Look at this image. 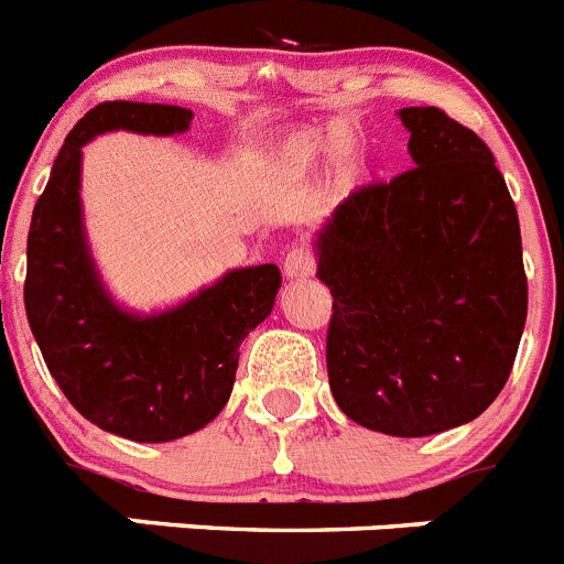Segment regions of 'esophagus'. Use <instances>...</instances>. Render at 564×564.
<instances>
[{
    "mask_svg": "<svg viewBox=\"0 0 564 564\" xmlns=\"http://www.w3.org/2000/svg\"><path fill=\"white\" fill-rule=\"evenodd\" d=\"M282 268H285L288 279H307L313 276V271H316V257H313L311 248L296 246L293 251H288L285 265Z\"/></svg>",
    "mask_w": 564,
    "mask_h": 564,
    "instance_id": "esophagus-1",
    "label": "esophagus"
}]
</instances>
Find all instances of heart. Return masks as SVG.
Here are the masks:
<instances>
[{
  "mask_svg": "<svg viewBox=\"0 0 564 564\" xmlns=\"http://www.w3.org/2000/svg\"><path fill=\"white\" fill-rule=\"evenodd\" d=\"M327 154V177L333 192L347 194L367 174V149L350 123L333 121L322 129H302L273 149V172L285 181L299 183L316 169L318 158Z\"/></svg>",
  "mask_w": 564,
  "mask_h": 564,
  "instance_id": "1",
  "label": "heart"
}]
</instances>
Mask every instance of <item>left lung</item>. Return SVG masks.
<instances>
[{
  "label": "left lung",
  "instance_id": "1",
  "mask_svg": "<svg viewBox=\"0 0 564 564\" xmlns=\"http://www.w3.org/2000/svg\"><path fill=\"white\" fill-rule=\"evenodd\" d=\"M410 172L358 188L316 231L338 410L392 437L475 421L506 387L528 313L520 220L495 154L437 107L398 109Z\"/></svg>",
  "mask_w": 564,
  "mask_h": 564
}]
</instances>
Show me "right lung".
Here are the masks:
<instances>
[{
    "instance_id": "right-lung-1",
    "label": "right lung",
    "mask_w": 564,
    "mask_h": 564,
    "mask_svg": "<svg viewBox=\"0 0 564 564\" xmlns=\"http://www.w3.org/2000/svg\"><path fill=\"white\" fill-rule=\"evenodd\" d=\"M194 112L172 104L107 101L67 134L28 234L24 311L50 376L104 432L166 443L203 430L234 390L239 344L273 311L282 273H223L181 305L129 311L101 279L82 206V149L107 132L183 134Z\"/></svg>"
}]
</instances>
